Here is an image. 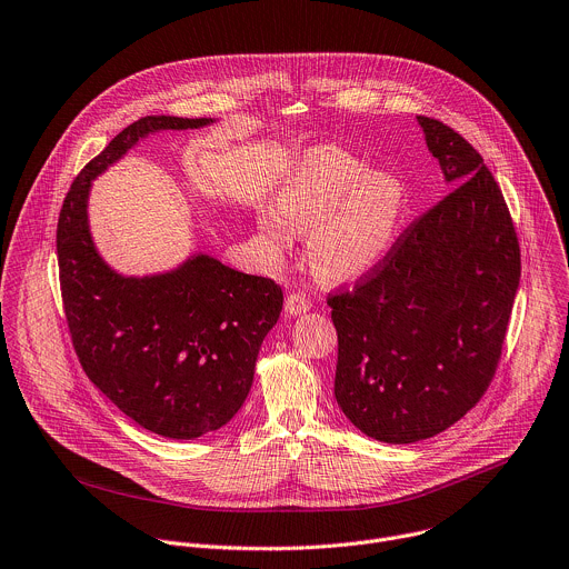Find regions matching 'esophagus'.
<instances>
[{
	"mask_svg": "<svg viewBox=\"0 0 569 569\" xmlns=\"http://www.w3.org/2000/svg\"><path fill=\"white\" fill-rule=\"evenodd\" d=\"M310 308H312V303L308 301V297H303V295H299V292H292V295H288V299H286V315H290V317L306 315Z\"/></svg>",
	"mask_w": 569,
	"mask_h": 569,
	"instance_id": "1",
	"label": "esophagus"
}]
</instances>
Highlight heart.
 <instances>
[{
  "mask_svg": "<svg viewBox=\"0 0 569 569\" xmlns=\"http://www.w3.org/2000/svg\"><path fill=\"white\" fill-rule=\"evenodd\" d=\"M409 212L405 180L341 147L308 149L286 173L277 206L257 210V226L272 252L308 236V263L323 281H350L380 266L396 248Z\"/></svg>",
  "mask_w": 569,
  "mask_h": 569,
  "instance_id": "1",
  "label": "heart"
}]
</instances>
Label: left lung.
Instances as JSON below:
<instances>
[{
    "mask_svg": "<svg viewBox=\"0 0 569 569\" xmlns=\"http://www.w3.org/2000/svg\"><path fill=\"white\" fill-rule=\"evenodd\" d=\"M451 192L350 292L337 328L335 400L368 438L411 445L458 422L487 391L520 281V250L482 156L418 116Z\"/></svg>",
    "mask_w": 569,
    "mask_h": 569,
    "instance_id": "left-lung-1",
    "label": "left lung"
}]
</instances>
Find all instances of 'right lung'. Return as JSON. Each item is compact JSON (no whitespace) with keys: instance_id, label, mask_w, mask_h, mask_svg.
<instances>
[{"instance_id":"add662e5","label":"right lung","mask_w":569,"mask_h":569,"mask_svg":"<svg viewBox=\"0 0 569 569\" xmlns=\"http://www.w3.org/2000/svg\"><path fill=\"white\" fill-rule=\"evenodd\" d=\"M214 118L147 116L122 129L73 180L58 221L67 323L89 380L136 425L194 440L243 407L266 335L283 308L281 288L210 254L160 274L127 277L98 252L89 228L91 182L138 140L201 129Z\"/></svg>"}]
</instances>
